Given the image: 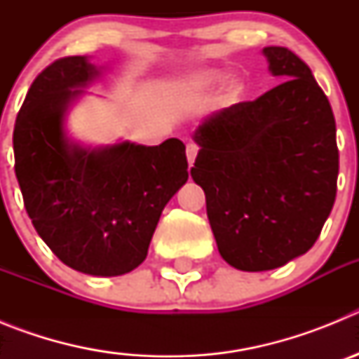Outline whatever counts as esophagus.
Returning a JSON list of instances; mask_svg holds the SVG:
<instances>
[{
  "label": "esophagus",
  "instance_id": "obj_1",
  "mask_svg": "<svg viewBox=\"0 0 359 359\" xmlns=\"http://www.w3.org/2000/svg\"><path fill=\"white\" fill-rule=\"evenodd\" d=\"M198 151H199V147L196 144H189V145H187V160H189L190 167H192V163H194L196 156H198Z\"/></svg>",
  "mask_w": 359,
  "mask_h": 359
}]
</instances>
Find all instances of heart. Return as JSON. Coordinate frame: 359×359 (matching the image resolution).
Listing matches in <instances>:
<instances>
[{
	"label": "heart",
	"instance_id": "heart-1",
	"mask_svg": "<svg viewBox=\"0 0 359 359\" xmlns=\"http://www.w3.org/2000/svg\"><path fill=\"white\" fill-rule=\"evenodd\" d=\"M214 82L215 75H212V73H198V75H192L190 79H187L182 88L187 93H201V91L212 88Z\"/></svg>",
	"mask_w": 359,
	"mask_h": 359
}]
</instances>
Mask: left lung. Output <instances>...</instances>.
I'll return each mask as SVG.
<instances>
[{"label":"left lung","instance_id":"8db88e82","mask_svg":"<svg viewBox=\"0 0 359 359\" xmlns=\"http://www.w3.org/2000/svg\"><path fill=\"white\" fill-rule=\"evenodd\" d=\"M262 52L284 81L205 120L190 170L219 253L243 271L284 266L316 243L340 169L334 115L311 68L282 46Z\"/></svg>","mask_w":359,"mask_h":359}]
</instances>
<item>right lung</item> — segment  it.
Wrapping results in <instances>:
<instances>
[{
    "mask_svg": "<svg viewBox=\"0 0 359 359\" xmlns=\"http://www.w3.org/2000/svg\"><path fill=\"white\" fill-rule=\"evenodd\" d=\"M95 66L72 55L32 82L14 126L15 177L32 224L66 266L95 275L129 273L147 257L161 210L189 180L185 145H69L62 115Z\"/></svg>",
    "mask_w": 359,
    "mask_h": 359,
    "instance_id": "1",
    "label": "right lung"
}]
</instances>
